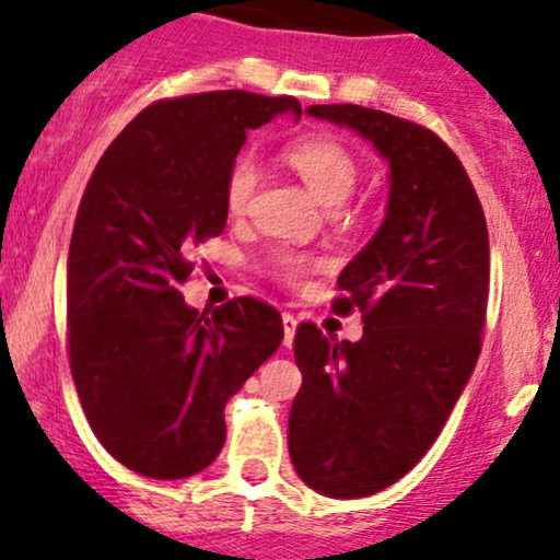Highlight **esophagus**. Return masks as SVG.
Returning a JSON list of instances; mask_svg holds the SVG:
<instances>
[{"mask_svg": "<svg viewBox=\"0 0 560 560\" xmlns=\"http://www.w3.org/2000/svg\"><path fill=\"white\" fill-rule=\"evenodd\" d=\"M281 326H284V345L289 347L294 339V331H298V318L292 313H281Z\"/></svg>", "mask_w": 560, "mask_h": 560, "instance_id": "1", "label": "esophagus"}]
</instances>
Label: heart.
I'll return each mask as SVG.
<instances>
[{
	"label": "heart",
	"instance_id": "obj_1",
	"mask_svg": "<svg viewBox=\"0 0 560 560\" xmlns=\"http://www.w3.org/2000/svg\"><path fill=\"white\" fill-rule=\"evenodd\" d=\"M284 163L305 182L313 197L324 205H339L350 197L352 186L358 182V160L352 150L339 139L316 133V137H302L284 147ZM260 171L249 155H240L231 163L226 176V208L231 215L247 213L253 202L255 189H258ZM276 273L289 281H298L307 273L311 260L305 255L281 253L273 260Z\"/></svg>",
	"mask_w": 560,
	"mask_h": 560
}]
</instances>
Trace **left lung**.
Returning a JSON list of instances; mask_svg holds the SVG:
<instances>
[{
    "mask_svg": "<svg viewBox=\"0 0 560 560\" xmlns=\"http://www.w3.org/2000/svg\"><path fill=\"white\" fill-rule=\"evenodd\" d=\"M307 115L355 131L389 165L382 226L339 273V313L361 307L363 337L313 324L294 337L302 387L289 413L298 477L329 498H365L432 447L474 374L490 294L485 210L455 152L429 128L361 105Z\"/></svg>",
    "mask_w": 560,
    "mask_h": 560,
    "instance_id": "obj_1",
    "label": "left lung"
}]
</instances>
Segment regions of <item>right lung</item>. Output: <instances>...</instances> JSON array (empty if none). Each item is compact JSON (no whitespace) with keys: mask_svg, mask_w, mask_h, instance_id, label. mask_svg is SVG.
<instances>
[{"mask_svg":"<svg viewBox=\"0 0 560 560\" xmlns=\"http://www.w3.org/2000/svg\"><path fill=\"white\" fill-rule=\"evenodd\" d=\"M294 96L208 92L147 107L107 147L68 253V345L102 447L150 479H186L226 442L223 408L284 337L279 311L184 302L191 253L226 229V176L247 133Z\"/></svg>","mask_w":560,"mask_h":560,"instance_id":"obj_1","label":"right lung"}]
</instances>
